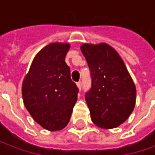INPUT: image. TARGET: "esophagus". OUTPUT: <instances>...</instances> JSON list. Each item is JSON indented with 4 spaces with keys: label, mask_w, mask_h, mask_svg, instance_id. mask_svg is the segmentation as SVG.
Returning <instances> with one entry per match:
<instances>
[{
    "label": "esophagus",
    "mask_w": 155,
    "mask_h": 155,
    "mask_svg": "<svg viewBox=\"0 0 155 155\" xmlns=\"http://www.w3.org/2000/svg\"><path fill=\"white\" fill-rule=\"evenodd\" d=\"M77 86H78V88L81 90L82 89V82H78V83H77Z\"/></svg>",
    "instance_id": "1"
}]
</instances>
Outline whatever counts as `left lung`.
Segmentation results:
<instances>
[{
    "label": "left lung",
    "instance_id": "obj_1",
    "mask_svg": "<svg viewBox=\"0 0 155 155\" xmlns=\"http://www.w3.org/2000/svg\"><path fill=\"white\" fill-rule=\"evenodd\" d=\"M81 50L92 79L85 94L93 122L103 129L122 124L133 111L136 88L117 52L109 45L84 44Z\"/></svg>",
    "mask_w": 155,
    "mask_h": 155
}]
</instances>
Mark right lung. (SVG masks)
I'll list each match as a JSON object with an SVG mask.
<instances>
[{
  "label": "right lung",
  "mask_w": 155,
  "mask_h": 155,
  "mask_svg": "<svg viewBox=\"0 0 155 155\" xmlns=\"http://www.w3.org/2000/svg\"><path fill=\"white\" fill-rule=\"evenodd\" d=\"M69 49L68 43L46 46L37 54L23 82L26 109L36 122L51 131L67 126L79 92L65 62Z\"/></svg>",
  "instance_id": "right-lung-1"
}]
</instances>
